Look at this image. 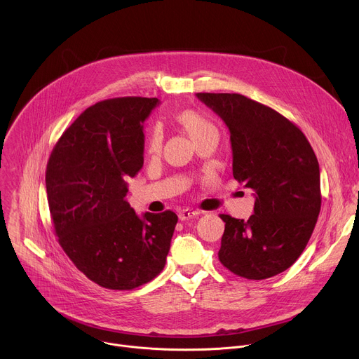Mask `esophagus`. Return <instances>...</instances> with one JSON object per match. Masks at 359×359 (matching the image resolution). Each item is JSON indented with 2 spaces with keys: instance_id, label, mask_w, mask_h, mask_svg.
<instances>
[{
  "instance_id": "34e87169",
  "label": "esophagus",
  "mask_w": 359,
  "mask_h": 359,
  "mask_svg": "<svg viewBox=\"0 0 359 359\" xmlns=\"http://www.w3.org/2000/svg\"><path fill=\"white\" fill-rule=\"evenodd\" d=\"M201 212L200 210H193V209H183L182 212H179V219L180 220H189L191 217L198 216Z\"/></svg>"
}]
</instances>
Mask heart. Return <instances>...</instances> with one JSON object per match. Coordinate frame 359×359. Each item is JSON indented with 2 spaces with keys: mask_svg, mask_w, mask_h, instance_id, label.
<instances>
[{
  "mask_svg": "<svg viewBox=\"0 0 359 359\" xmlns=\"http://www.w3.org/2000/svg\"><path fill=\"white\" fill-rule=\"evenodd\" d=\"M176 121L187 130L190 137L196 142L200 137L206 136L209 133L217 132L215 123L198 111L194 109H184L175 115ZM163 143V132L161 128H153L147 137V150L149 153H158L162 149Z\"/></svg>",
  "mask_w": 359,
  "mask_h": 359,
  "instance_id": "heart-1",
  "label": "heart"
}]
</instances>
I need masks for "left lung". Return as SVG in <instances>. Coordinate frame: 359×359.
<instances>
[{
	"mask_svg": "<svg viewBox=\"0 0 359 359\" xmlns=\"http://www.w3.org/2000/svg\"><path fill=\"white\" fill-rule=\"evenodd\" d=\"M230 130L233 176L255 193L248 220L226 223L220 263L247 280L290 269L309 243L320 210V165L301 129L277 111L240 93L200 92Z\"/></svg>",
	"mask_w": 359,
	"mask_h": 359,
	"instance_id": "obj_1",
	"label": "left lung"
}]
</instances>
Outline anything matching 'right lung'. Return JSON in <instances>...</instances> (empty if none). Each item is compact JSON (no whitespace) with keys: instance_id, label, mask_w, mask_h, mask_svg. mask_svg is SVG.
Returning a JSON list of instances; mask_svg holds the SVG:
<instances>
[{"instance_id":"add662e5","label":"right lung","mask_w":359,"mask_h":359,"mask_svg":"<svg viewBox=\"0 0 359 359\" xmlns=\"http://www.w3.org/2000/svg\"><path fill=\"white\" fill-rule=\"evenodd\" d=\"M158 97L96 102L62 133L46 165L48 206L58 243L90 281L133 290L166 264L177 223L172 210L139 217L125 200L143 166V126Z\"/></svg>"}]
</instances>
